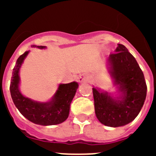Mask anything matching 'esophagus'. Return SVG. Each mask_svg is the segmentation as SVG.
<instances>
[{
	"instance_id": "esophagus-1",
	"label": "esophagus",
	"mask_w": 156,
	"mask_h": 156,
	"mask_svg": "<svg viewBox=\"0 0 156 156\" xmlns=\"http://www.w3.org/2000/svg\"><path fill=\"white\" fill-rule=\"evenodd\" d=\"M78 81L80 83H83V82H90V76L87 74H81L78 78Z\"/></svg>"
}]
</instances>
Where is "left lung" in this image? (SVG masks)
<instances>
[{
  "instance_id": "left-lung-1",
  "label": "left lung",
  "mask_w": 156,
  "mask_h": 156,
  "mask_svg": "<svg viewBox=\"0 0 156 156\" xmlns=\"http://www.w3.org/2000/svg\"><path fill=\"white\" fill-rule=\"evenodd\" d=\"M108 58V72L116 89L109 93L94 87L95 114L101 123L111 127L128 124L143 107L147 85L143 72L127 48L118 44Z\"/></svg>"
}]
</instances>
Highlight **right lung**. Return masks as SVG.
I'll use <instances>...</instances> for the list:
<instances>
[{"label":"right lung","instance_id":"right-lung-1","mask_svg":"<svg viewBox=\"0 0 156 156\" xmlns=\"http://www.w3.org/2000/svg\"><path fill=\"white\" fill-rule=\"evenodd\" d=\"M32 48L45 49L46 46L32 45ZM30 51L19 56L12 72L10 92L14 104L20 113L30 122L41 126L62 123L69 117L70 105L78 89V83H60L53 97L46 102H41L26 97L20 91L19 71Z\"/></svg>","mask_w":156,"mask_h":156}]
</instances>
